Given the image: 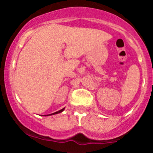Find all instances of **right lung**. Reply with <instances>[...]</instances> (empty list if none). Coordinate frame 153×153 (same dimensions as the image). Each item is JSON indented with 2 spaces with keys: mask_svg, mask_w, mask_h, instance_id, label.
<instances>
[{
  "mask_svg": "<svg viewBox=\"0 0 153 153\" xmlns=\"http://www.w3.org/2000/svg\"><path fill=\"white\" fill-rule=\"evenodd\" d=\"M64 109H65V108H63V109H60V110H59V111H57V112H55V113H51V114H49V115H44V116H52V115L58 114V113H62V112H63V110H64Z\"/></svg>",
  "mask_w": 153,
  "mask_h": 153,
  "instance_id": "1",
  "label": "right lung"
}]
</instances>
